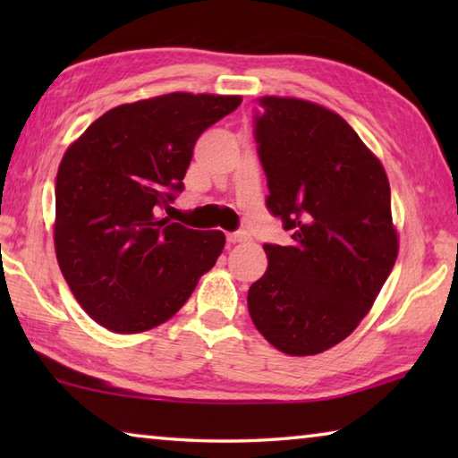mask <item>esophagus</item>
Returning a JSON list of instances; mask_svg holds the SVG:
<instances>
[{
    "mask_svg": "<svg viewBox=\"0 0 458 458\" xmlns=\"http://www.w3.org/2000/svg\"><path fill=\"white\" fill-rule=\"evenodd\" d=\"M230 244H236V242H244V240H248V232L246 230H236V232H230V234L226 236Z\"/></svg>",
    "mask_w": 458,
    "mask_h": 458,
    "instance_id": "1",
    "label": "esophagus"
}]
</instances>
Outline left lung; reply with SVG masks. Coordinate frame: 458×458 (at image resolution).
Instances as JSON below:
<instances>
[{"mask_svg": "<svg viewBox=\"0 0 458 458\" xmlns=\"http://www.w3.org/2000/svg\"><path fill=\"white\" fill-rule=\"evenodd\" d=\"M259 105L267 208L291 244H265L268 268L248 289V311L276 350L315 355L358 327L392 273L390 183L337 113L301 98L262 97Z\"/></svg>", "mask_w": 458, "mask_h": 458, "instance_id": "obj_1", "label": "left lung"}]
</instances>
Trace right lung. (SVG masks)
Instances as JSON below:
<instances>
[{
  "label": "right lung",
  "instance_id": "obj_1",
  "mask_svg": "<svg viewBox=\"0 0 458 458\" xmlns=\"http://www.w3.org/2000/svg\"><path fill=\"white\" fill-rule=\"evenodd\" d=\"M240 97L172 95L114 106L74 141L56 175L54 244L92 319L114 333L167 321L218 260L226 236L161 218L183 191L193 145Z\"/></svg>",
  "mask_w": 458,
  "mask_h": 458
}]
</instances>
